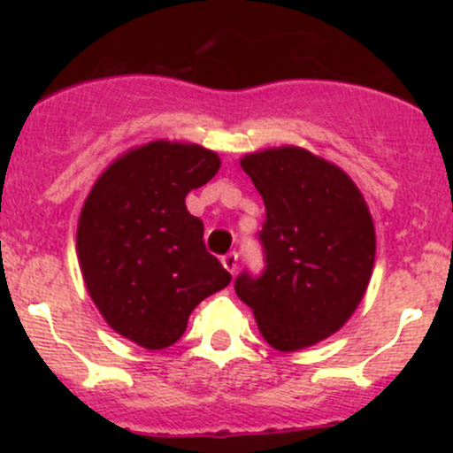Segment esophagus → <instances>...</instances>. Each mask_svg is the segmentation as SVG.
I'll return each instance as SVG.
<instances>
[{
    "label": "esophagus",
    "instance_id": "esophagus-1",
    "mask_svg": "<svg viewBox=\"0 0 453 453\" xmlns=\"http://www.w3.org/2000/svg\"><path fill=\"white\" fill-rule=\"evenodd\" d=\"M221 262H223V266L230 270L232 274H236V268H238V253L236 251L226 253V256L221 257Z\"/></svg>",
    "mask_w": 453,
    "mask_h": 453
}]
</instances>
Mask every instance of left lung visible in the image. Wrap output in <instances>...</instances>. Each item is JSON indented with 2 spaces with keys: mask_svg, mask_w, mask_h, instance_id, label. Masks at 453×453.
Segmentation results:
<instances>
[{
  "mask_svg": "<svg viewBox=\"0 0 453 453\" xmlns=\"http://www.w3.org/2000/svg\"><path fill=\"white\" fill-rule=\"evenodd\" d=\"M266 206L257 232L264 270H242L234 289L274 349L296 351L341 330L375 264V227L353 180L296 147L241 161Z\"/></svg>",
  "mask_w": 453,
  "mask_h": 453,
  "instance_id": "1",
  "label": "left lung"
}]
</instances>
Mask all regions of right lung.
<instances>
[{
  "instance_id": "add662e5",
  "label": "right lung",
  "mask_w": 453,
  "mask_h": 453,
  "mask_svg": "<svg viewBox=\"0 0 453 453\" xmlns=\"http://www.w3.org/2000/svg\"><path fill=\"white\" fill-rule=\"evenodd\" d=\"M219 165L209 149L157 140L114 161L82 206L76 247L87 289L108 326L147 349L174 345L191 311L232 280L185 206Z\"/></svg>"
}]
</instances>
